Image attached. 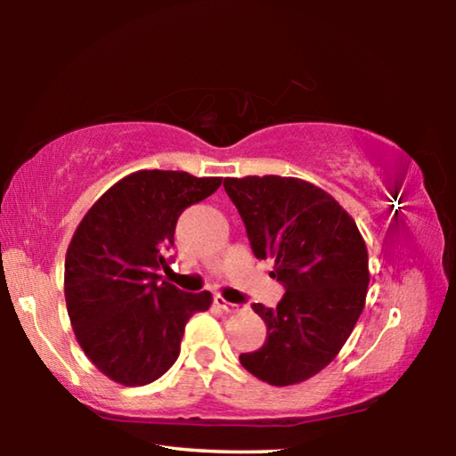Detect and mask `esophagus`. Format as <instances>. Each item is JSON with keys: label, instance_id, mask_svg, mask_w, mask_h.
<instances>
[{"label": "esophagus", "instance_id": "34e87169", "mask_svg": "<svg viewBox=\"0 0 456 456\" xmlns=\"http://www.w3.org/2000/svg\"><path fill=\"white\" fill-rule=\"evenodd\" d=\"M215 304H217L223 312H227V314H233V312H239V304H231V302H227V299H223L221 296H215Z\"/></svg>", "mask_w": 456, "mask_h": 456}]
</instances>
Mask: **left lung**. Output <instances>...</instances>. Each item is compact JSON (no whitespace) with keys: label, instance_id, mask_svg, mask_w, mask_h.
<instances>
[{"label":"left lung","instance_id":"left-lung-1","mask_svg":"<svg viewBox=\"0 0 456 456\" xmlns=\"http://www.w3.org/2000/svg\"><path fill=\"white\" fill-rule=\"evenodd\" d=\"M223 187L253 256L275 259L272 277L285 289L275 307L251 305L267 339L239 362L267 384L304 382L336 358L364 310V239L336 199L312 183L267 175L225 179Z\"/></svg>","mask_w":456,"mask_h":456}]
</instances>
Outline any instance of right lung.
Segmentation results:
<instances>
[{
	"mask_svg": "<svg viewBox=\"0 0 456 456\" xmlns=\"http://www.w3.org/2000/svg\"><path fill=\"white\" fill-rule=\"evenodd\" d=\"M221 181L138 171L108 189L76 229L66 253L68 315L80 348L110 380H157L179 358L191 315L209 310V291L187 293L160 272L175 261L179 215Z\"/></svg>",
	"mask_w": 456,
	"mask_h": 456,
	"instance_id": "right-lung-1",
	"label": "right lung"
}]
</instances>
